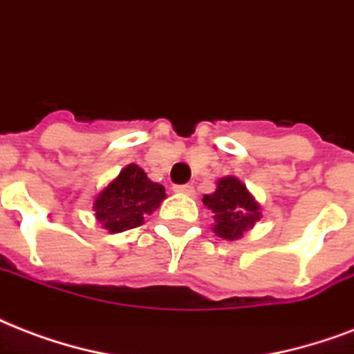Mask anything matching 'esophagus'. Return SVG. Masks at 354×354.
I'll return each mask as SVG.
<instances>
[{
    "label": "esophagus",
    "mask_w": 354,
    "mask_h": 354,
    "mask_svg": "<svg viewBox=\"0 0 354 354\" xmlns=\"http://www.w3.org/2000/svg\"><path fill=\"white\" fill-rule=\"evenodd\" d=\"M174 190L185 194V196H194V186L192 185H175Z\"/></svg>",
    "instance_id": "esophagus-1"
}]
</instances>
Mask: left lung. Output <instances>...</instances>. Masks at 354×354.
Returning <instances> with one entry per match:
<instances>
[{
  "label": "left lung",
  "mask_w": 354,
  "mask_h": 354,
  "mask_svg": "<svg viewBox=\"0 0 354 354\" xmlns=\"http://www.w3.org/2000/svg\"><path fill=\"white\" fill-rule=\"evenodd\" d=\"M203 203L214 212V232L225 240H238L260 220L259 203L254 201L242 180L225 177L218 183L214 194L203 197Z\"/></svg>",
  "instance_id": "8db88e82"
}]
</instances>
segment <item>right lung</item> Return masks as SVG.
<instances>
[{"label": "right lung", "mask_w": 354, "mask_h": 354, "mask_svg": "<svg viewBox=\"0 0 354 354\" xmlns=\"http://www.w3.org/2000/svg\"><path fill=\"white\" fill-rule=\"evenodd\" d=\"M166 199L164 186L147 179L136 164L123 168L94 203L95 218L111 232H123L144 223V216Z\"/></svg>", "instance_id": "obj_1"}]
</instances>
